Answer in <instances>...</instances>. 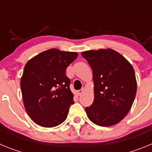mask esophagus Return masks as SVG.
Returning <instances> with one entry per match:
<instances>
[{"mask_svg":"<svg viewBox=\"0 0 152 152\" xmlns=\"http://www.w3.org/2000/svg\"><path fill=\"white\" fill-rule=\"evenodd\" d=\"M84 88H82V89L79 90V91H77V94L78 95V96H80V95L82 94L83 92H84Z\"/></svg>","mask_w":152,"mask_h":152,"instance_id":"esophagus-1","label":"esophagus"}]
</instances>
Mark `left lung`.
Wrapping results in <instances>:
<instances>
[{
  "label": "left lung",
  "instance_id": "1",
  "mask_svg": "<svg viewBox=\"0 0 152 152\" xmlns=\"http://www.w3.org/2000/svg\"><path fill=\"white\" fill-rule=\"evenodd\" d=\"M81 56L93 71L94 100L85 110L91 122L111 126L123 120L131 109L137 91L134 68L111 49L89 50Z\"/></svg>",
  "mask_w": 152,
  "mask_h": 152
}]
</instances>
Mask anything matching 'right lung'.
Segmentation results:
<instances>
[{"label":"right lung","mask_w":152,"mask_h":152,"mask_svg":"<svg viewBox=\"0 0 152 152\" xmlns=\"http://www.w3.org/2000/svg\"><path fill=\"white\" fill-rule=\"evenodd\" d=\"M77 52L50 49L26 62L20 80L23 105L34 123L55 127L66 119L75 102L66 68L77 58Z\"/></svg>","instance_id":"add662e5"}]
</instances>
